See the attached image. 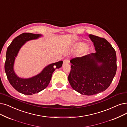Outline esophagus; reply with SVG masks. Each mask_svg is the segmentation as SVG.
Listing matches in <instances>:
<instances>
[{"label":"esophagus","mask_w":127,"mask_h":127,"mask_svg":"<svg viewBox=\"0 0 127 127\" xmlns=\"http://www.w3.org/2000/svg\"><path fill=\"white\" fill-rule=\"evenodd\" d=\"M69 60L68 59H65L63 61V65L66 64H69Z\"/></svg>","instance_id":"obj_1"}]
</instances>
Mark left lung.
<instances>
[{
    "label": "left lung",
    "mask_w": 127,
    "mask_h": 127,
    "mask_svg": "<svg viewBox=\"0 0 127 127\" xmlns=\"http://www.w3.org/2000/svg\"><path fill=\"white\" fill-rule=\"evenodd\" d=\"M96 52L71 59L68 81L73 89L86 95L107 89L117 70L116 53L105 38L90 34Z\"/></svg>",
    "instance_id": "1"
}]
</instances>
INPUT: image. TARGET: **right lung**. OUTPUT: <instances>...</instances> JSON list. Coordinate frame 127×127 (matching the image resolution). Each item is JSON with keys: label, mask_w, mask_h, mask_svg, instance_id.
Returning a JSON list of instances; mask_svg holds the SVG:
<instances>
[{"label": "right lung", "mask_w": 127, "mask_h": 127, "mask_svg": "<svg viewBox=\"0 0 127 127\" xmlns=\"http://www.w3.org/2000/svg\"><path fill=\"white\" fill-rule=\"evenodd\" d=\"M41 36L30 32L23 33L15 37L7 48L4 64L7 78L16 91L25 95H32L45 89L51 80L53 71L62 66V61L50 64L44 68L39 74L30 78H20L16 75L13 69L14 63L21 48L26 41L36 39Z\"/></svg>", "instance_id": "right-lung-1"}]
</instances>
